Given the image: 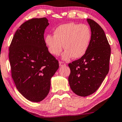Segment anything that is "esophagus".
I'll use <instances>...</instances> for the list:
<instances>
[{"label":"esophagus","mask_w":122,"mask_h":122,"mask_svg":"<svg viewBox=\"0 0 122 122\" xmlns=\"http://www.w3.org/2000/svg\"><path fill=\"white\" fill-rule=\"evenodd\" d=\"M59 66H66V64L64 62H63V61H59Z\"/></svg>","instance_id":"obj_1"}]
</instances>
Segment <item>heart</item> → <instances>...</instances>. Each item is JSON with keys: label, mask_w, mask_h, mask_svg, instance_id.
I'll return each instance as SVG.
<instances>
[{"label": "heart", "mask_w": 122, "mask_h": 122, "mask_svg": "<svg viewBox=\"0 0 122 122\" xmlns=\"http://www.w3.org/2000/svg\"><path fill=\"white\" fill-rule=\"evenodd\" d=\"M91 36V29L86 25L70 23L58 26L54 36H46L45 42L49 52L55 56L61 54L63 45L66 51L62 58L68 61L71 57L78 59L84 56L89 47Z\"/></svg>", "instance_id": "b5f03b06"}]
</instances>
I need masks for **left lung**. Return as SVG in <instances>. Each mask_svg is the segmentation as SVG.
Segmentation results:
<instances>
[{"mask_svg":"<svg viewBox=\"0 0 122 122\" xmlns=\"http://www.w3.org/2000/svg\"><path fill=\"white\" fill-rule=\"evenodd\" d=\"M87 21L92 32L89 47L84 56L68 64L70 86L81 97L89 96L99 88L109 71L111 52L101 26L91 19H87Z\"/></svg>","mask_w":122,"mask_h":122,"instance_id":"left-lung-1","label":"left lung"}]
</instances>
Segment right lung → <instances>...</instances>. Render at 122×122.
Returning <instances> with one entry per match:
<instances>
[{"mask_svg": "<svg viewBox=\"0 0 122 122\" xmlns=\"http://www.w3.org/2000/svg\"><path fill=\"white\" fill-rule=\"evenodd\" d=\"M46 18H33L17 29L9 46L11 76L26 99L39 102L49 93L51 79L59 62L48 51L44 38Z\"/></svg>", "mask_w": 122, "mask_h": 122, "instance_id": "add662e5", "label": "right lung"}]
</instances>
